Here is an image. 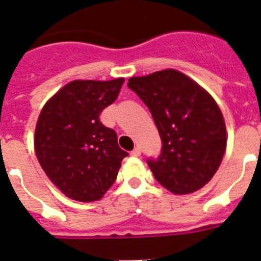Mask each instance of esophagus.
Wrapping results in <instances>:
<instances>
[{
    "mask_svg": "<svg viewBox=\"0 0 261 261\" xmlns=\"http://www.w3.org/2000/svg\"><path fill=\"white\" fill-rule=\"evenodd\" d=\"M130 154H131V156H133V157H140V154H142V151H140V148L136 147L135 149H134V151L131 152Z\"/></svg>",
    "mask_w": 261,
    "mask_h": 261,
    "instance_id": "obj_1",
    "label": "esophagus"
}]
</instances>
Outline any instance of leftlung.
I'll return each mask as SVG.
<instances>
[{"mask_svg":"<svg viewBox=\"0 0 261 261\" xmlns=\"http://www.w3.org/2000/svg\"><path fill=\"white\" fill-rule=\"evenodd\" d=\"M157 126L163 152L148 160L160 185L175 195L198 191L212 179L226 149V126L215 98L174 69L128 79Z\"/></svg>","mask_w":261,"mask_h":261,"instance_id":"left-lung-1","label":"left lung"}]
</instances>
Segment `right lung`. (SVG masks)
I'll return each mask as SVG.
<instances>
[{
  "label": "right lung",
  "instance_id": "add662e5",
  "mask_svg": "<svg viewBox=\"0 0 261 261\" xmlns=\"http://www.w3.org/2000/svg\"><path fill=\"white\" fill-rule=\"evenodd\" d=\"M123 82L72 81L40 112L34 136L36 157L53 185L72 200H100L128 154L119 148L116 131L98 119L116 101Z\"/></svg>",
  "mask_w": 261,
  "mask_h": 261
}]
</instances>
